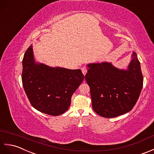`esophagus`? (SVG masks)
Here are the masks:
<instances>
[{"mask_svg":"<svg viewBox=\"0 0 154 154\" xmlns=\"http://www.w3.org/2000/svg\"><path fill=\"white\" fill-rule=\"evenodd\" d=\"M82 73H83V74L84 75H86V73H87V71H88V69H87V68H86V67H83V68H82Z\"/></svg>","mask_w":154,"mask_h":154,"instance_id":"obj_1","label":"esophagus"}]
</instances>
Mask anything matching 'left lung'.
Here are the masks:
<instances>
[{
  "mask_svg": "<svg viewBox=\"0 0 154 154\" xmlns=\"http://www.w3.org/2000/svg\"><path fill=\"white\" fill-rule=\"evenodd\" d=\"M87 66L85 79L90 86L92 107L96 113L112 118L132 110L143 86L140 63L135 52L126 70L107 62L88 64Z\"/></svg>",
  "mask_w": 154,
  "mask_h": 154,
  "instance_id": "8db88e82",
  "label": "left lung"
}]
</instances>
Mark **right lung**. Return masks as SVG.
Returning a JSON list of instances; mask_svg holds the SVG:
<instances>
[{"mask_svg": "<svg viewBox=\"0 0 154 154\" xmlns=\"http://www.w3.org/2000/svg\"><path fill=\"white\" fill-rule=\"evenodd\" d=\"M22 66L23 87L31 104L37 111L53 116L68 110L72 95L84 78L80 69L51 67L36 63L32 45L26 51Z\"/></svg>", "mask_w": 154, "mask_h": 154, "instance_id": "obj_1", "label": "right lung"}]
</instances>
